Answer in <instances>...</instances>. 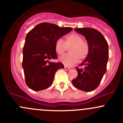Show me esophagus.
<instances>
[{
    "mask_svg": "<svg viewBox=\"0 0 123 123\" xmlns=\"http://www.w3.org/2000/svg\"><path fill=\"white\" fill-rule=\"evenodd\" d=\"M64 68L66 69V70H69V69H70L71 68L69 67H68V66H64Z\"/></svg>",
    "mask_w": 123,
    "mask_h": 123,
    "instance_id": "34e87169",
    "label": "esophagus"
}]
</instances>
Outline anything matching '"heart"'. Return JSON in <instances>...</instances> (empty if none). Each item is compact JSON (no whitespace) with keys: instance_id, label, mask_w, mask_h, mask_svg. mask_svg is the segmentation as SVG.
<instances>
[{"instance_id":"heart-1","label":"heart","mask_w":123,"mask_h":123,"mask_svg":"<svg viewBox=\"0 0 123 123\" xmlns=\"http://www.w3.org/2000/svg\"><path fill=\"white\" fill-rule=\"evenodd\" d=\"M69 46V52L59 58V61L65 65H74L79 62V59L83 60L89 54V43L83 40L81 35L77 33L68 35L65 37V42L62 38L57 39L55 44V49L57 54L62 55L67 49V47Z\"/></svg>"}]
</instances>
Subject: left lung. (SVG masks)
Wrapping results in <instances>:
<instances>
[{
	"mask_svg": "<svg viewBox=\"0 0 123 123\" xmlns=\"http://www.w3.org/2000/svg\"><path fill=\"white\" fill-rule=\"evenodd\" d=\"M75 31L85 37L90 46L89 54L79 67H76L78 76L73 80L78 89L91 92L99 85L106 73L108 59V44L98 30L92 28H75Z\"/></svg>",
	"mask_w": 123,
	"mask_h": 123,
	"instance_id": "8db88e82",
	"label": "left lung"
}]
</instances>
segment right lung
Here are the masks:
<instances>
[{
  "label": "right lung",
  "mask_w": 123,
  "mask_h": 123,
  "mask_svg": "<svg viewBox=\"0 0 123 123\" xmlns=\"http://www.w3.org/2000/svg\"><path fill=\"white\" fill-rule=\"evenodd\" d=\"M71 27H59L54 24L37 25L26 36L23 48V67L25 81L28 87L39 91L52 83L57 70L64 68L61 62H52L56 59L55 44L57 39L69 33Z\"/></svg>",
  "instance_id": "1"
}]
</instances>
